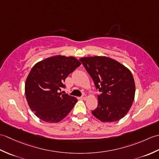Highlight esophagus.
Segmentation results:
<instances>
[{"mask_svg":"<svg viewBox=\"0 0 159 159\" xmlns=\"http://www.w3.org/2000/svg\"><path fill=\"white\" fill-rule=\"evenodd\" d=\"M81 98H82L83 100H86V99L87 98V96L85 95V94H84V95H83V96H82Z\"/></svg>","mask_w":159,"mask_h":159,"instance_id":"obj_1","label":"esophagus"}]
</instances>
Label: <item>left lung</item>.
Listing matches in <instances>:
<instances>
[{"label": "left lung", "instance_id": "1", "mask_svg": "<svg viewBox=\"0 0 159 159\" xmlns=\"http://www.w3.org/2000/svg\"><path fill=\"white\" fill-rule=\"evenodd\" d=\"M79 60L101 93L98 96V107L92 113L102 122L123 118L131 108L135 94V83L130 70L105 56L86 57Z\"/></svg>", "mask_w": 159, "mask_h": 159}]
</instances>
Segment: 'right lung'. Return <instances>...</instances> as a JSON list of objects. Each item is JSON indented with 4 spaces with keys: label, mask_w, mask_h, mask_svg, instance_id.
<instances>
[{
    "label": "right lung",
    "mask_w": 159,
    "mask_h": 159,
    "mask_svg": "<svg viewBox=\"0 0 159 159\" xmlns=\"http://www.w3.org/2000/svg\"><path fill=\"white\" fill-rule=\"evenodd\" d=\"M81 65L74 57L56 55L35 63L25 82V96L30 109L43 121L57 123L65 118L78 100L62 94L63 82Z\"/></svg>",
    "instance_id": "obj_1"
}]
</instances>
